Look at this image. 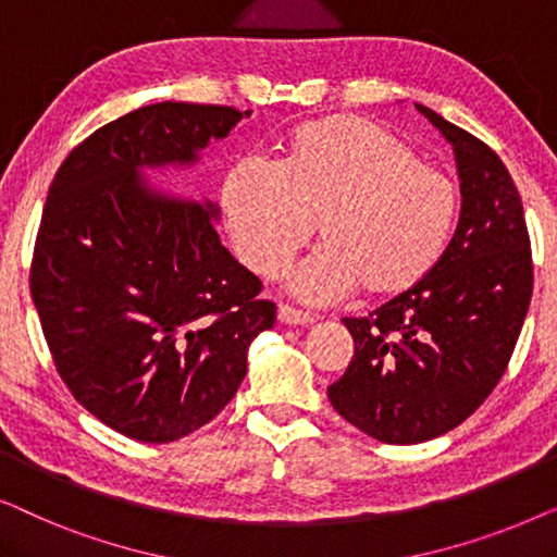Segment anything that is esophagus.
Listing matches in <instances>:
<instances>
[{"instance_id": "34e87169", "label": "esophagus", "mask_w": 557, "mask_h": 557, "mask_svg": "<svg viewBox=\"0 0 557 557\" xmlns=\"http://www.w3.org/2000/svg\"><path fill=\"white\" fill-rule=\"evenodd\" d=\"M278 322L288 324V326H309L311 322H314V317L307 314V311L288 307V304H281V307H278Z\"/></svg>"}]
</instances>
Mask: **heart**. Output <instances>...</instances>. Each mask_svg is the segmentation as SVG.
<instances>
[{
	"mask_svg": "<svg viewBox=\"0 0 557 557\" xmlns=\"http://www.w3.org/2000/svg\"><path fill=\"white\" fill-rule=\"evenodd\" d=\"M220 205L235 253L258 276H278L309 235L322 246L288 273L307 304L357 286L398 296L433 273L454 238L461 197L451 174L421 162L413 144L380 124L332 116L288 136L278 166L243 157L225 172Z\"/></svg>",
	"mask_w": 557,
	"mask_h": 557,
	"instance_id": "1",
	"label": "heart"
}]
</instances>
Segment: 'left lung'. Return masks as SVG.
Returning a JSON list of instances; mask_svg holds the SVG:
<instances>
[{"instance_id":"1","label":"left lung","mask_w":557,"mask_h":557,"mask_svg":"<svg viewBox=\"0 0 557 557\" xmlns=\"http://www.w3.org/2000/svg\"><path fill=\"white\" fill-rule=\"evenodd\" d=\"M418 111L454 147L461 215L425 281L364 319H342L355 357L330 400L383 444H421L456 429L494 391L532 296L522 200L502 159L451 121Z\"/></svg>"}]
</instances>
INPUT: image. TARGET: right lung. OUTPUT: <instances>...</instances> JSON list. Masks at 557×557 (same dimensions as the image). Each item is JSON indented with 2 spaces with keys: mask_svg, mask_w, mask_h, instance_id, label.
Wrapping results in <instances>:
<instances>
[{
  "mask_svg": "<svg viewBox=\"0 0 557 557\" xmlns=\"http://www.w3.org/2000/svg\"><path fill=\"white\" fill-rule=\"evenodd\" d=\"M250 111L162 101L106 124L52 180L33 299L60 377L109 429L170 444L210 423L276 322L261 281L218 238L220 208L147 172L189 170Z\"/></svg>",
  "mask_w": 557,
  "mask_h": 557,
  "instance_id": "obj_1",
  "label": "right lung"
}]
</instances>
